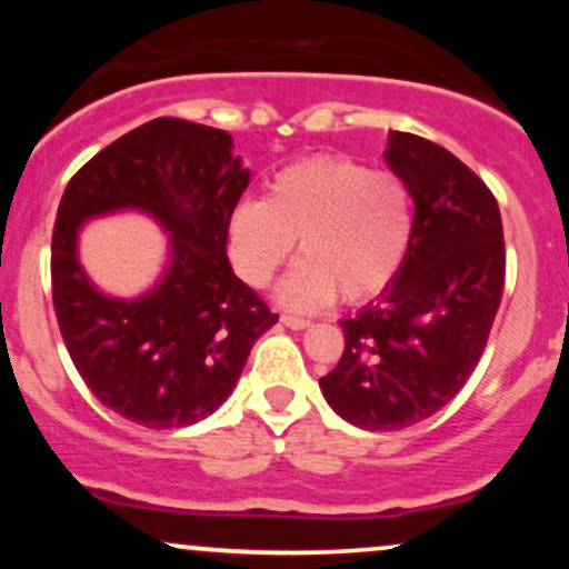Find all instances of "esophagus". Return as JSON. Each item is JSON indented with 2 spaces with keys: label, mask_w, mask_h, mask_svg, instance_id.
<instances>
[{
  "label": "esophagus",
  "mask_w": 569,
  "mask_h": 569,
  "mask_svg": "<svg viewBox=\"0 0 569 569\" xmlns=\"http://www.w3.org/2000/svg\"><path fill=\"white\" fill-rule=\"evenodd\" d=\"M280 323L283 326H289V329H307V326H310V321H307V318H297V316H280Z\"/></svg>",
  "instance_id": "obj_1"
}]
</instances>
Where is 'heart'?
Instances as JSON below:
<instances>
[{
    "label": "heart",
    "instance_id": "1",
    "mask_svg": "<svg viewBox=\"0 0 569 569\" xmlns=\"http://www.w3.org/2000/svg\"><path fill=\"white\" fill-rule=\"evenodd\" d=\"M238 276L264 289L299 248V262L278 289L293 310L377 297L401 270L411 240L409 189L393 173H371L348 158H310L283 168L264 200H246L230 219Z\"/></svg>",
    "mask_w": 569,
    "mask_h": 569
}]
</instances>
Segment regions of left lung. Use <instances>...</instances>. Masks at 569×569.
Masks as SVG:
<instances>
[{
	"mask_svg": "<svg viewBox=\"0 0 569 569\" xmlns=\"http://www.w3.org/2000/svg\"><path fill=\"white\" fill-rule=\"evenodd\" d=\"M385 160L415 200L409 251L377 302L342 321L321 390L342 420L401 430L460 393L487 348L506 283L495 194L449 149L393 130Z\"/></svg>",
	"mask_w": 569,
	"mask_h": 569,
	"instance_id": "8db88e82",
	"label": "left lung"
}]
</instances>
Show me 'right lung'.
I'll return each mask as SVG.
<instances>
[{
  "label": "right lung",
  "mask_w": 569,
  "mask_h": 569,
  "mask_svg": "<svg viewBox=\"0 0 569 569\" xmlns=\"http://www.w3.org/2000/svg\"><path fill=\"white\" fill-rule=\"evenodd\" d=\"M248 179L230 133L158 117L101 149L63 192L50 257L58 329L98 401L136 426L184 428L213 415L278 321L227 259ZM122 207L172 232L167 276L139 300L98 292L76 259L81 221Z\"/></svg>",
  "instance_id": "add662e5"
}]
</instances>
